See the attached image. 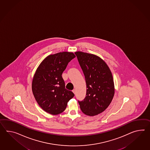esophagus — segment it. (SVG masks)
Instances as JSON below:
<instances>
[{"mask_svg":"<svg viewBox=\"0 0 150 150\" xmlns=\"http://www.w3.org/2000/svg\"><path fill=\"white\" fill-rule=\"evenodd\" d=\"M73 92L74 93V94H76V90L74 89V90H73Z\"/></svg>","mask_w":150,"mask_h":150,"instance_id":"obj_1","label":"esophagus"}]
</instances>
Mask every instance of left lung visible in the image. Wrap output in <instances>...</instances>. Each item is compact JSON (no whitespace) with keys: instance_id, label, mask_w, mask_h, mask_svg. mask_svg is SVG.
Listing matches in <instances>:
<instances>
[{"instance_id":"left-lung-1","label":"left lung","mask_w":150,"mask_h":150,"mask_svg":"<svg viewBox=\"0 0 150 150\" xmlns=\"http://www.w3.org/2000/svg\"><path fill=\"white\" fill-rule=\"evenodd\" d=\"M75 54L84 74L87 88L85 98L78 102L83 113L94 116L106 110L113 98L112 74L105 62L98 56L81 51Z\"/></svg>"}]
</instances>
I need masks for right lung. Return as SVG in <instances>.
<instances>
[{
    "mask_svg": "<svg viewBox=\"0 0 150 150\" xmlns=\"http://www.w3.org/2000/svg\"><path fill=\"white\" fill-rule=\"evenodd\" d=\"M75 57L73 52H62L47 56L37 69L32 83L34 97L48 113L57 115L66 110L74 94L65 88L62 74Z\"/></svg>",
    "mask_w": 150,
    "mask_h": 150,
    "instance_id": "1",
    "label": "right lung"
}]
</instances>
